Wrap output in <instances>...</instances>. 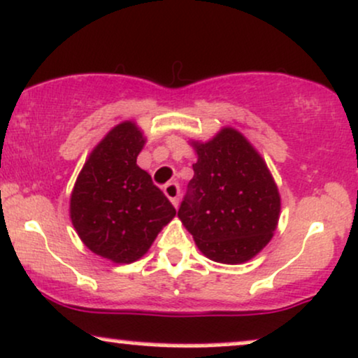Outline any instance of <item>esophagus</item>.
Segmentation results:
<instances>
[{
    "mask_svg": "<svg viewBox=\"0 0 358 358\" xmlns=\"http://www.w3.org/2000/svg\"><path fill=\"white\" fill-rule=\"evenodd\" d=\"M164 194L171 199V203L174 206L179 204V194H180V189L178 182H169L164 186Z\"/></svg>",
    "mask_w": 358,
    "mask_h": 358,
    "instance_id": "esophagus-1",
    "label": "esophagus"
}]
</instances>
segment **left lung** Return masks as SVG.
Instances as JSON below:
<instances>
[{"label": "left lung", "mask_w": 358, "mask_h": 358, "mask_svg": "<svg viewBox=\"0 0 358 358\" xmlns=\"http://www.w3.org/2000/svg\"><path fill=\"white\" fill-rule=\"evenodd\" d=\"M194 178L178 211L197 248L217 263L238 264L268 245L280 217V194L266 164L238 130L194 142Z\"/></svg>", "instance_id": "obj_1"}]
</instances>
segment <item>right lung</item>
Masks as SVG:
<instances>
[{
  "instance_id": "right-lung-1",
  "label": "right lung",
  "mask_w": 358,
  "mask_h": 358,
  "mask_svg": "<svg viewBox=\"0 0 358 358\" xmlns=\"http://www.w3.org/2000/svg\"><path fill=\"white\" fill-rule=\"evenodd\" d=\"M145 138L132 122L113 127L80 172L70 199V216L80 239L113 263H132L147 253L174 206L137 155Z\"/></svg>"
}]
</instances>
